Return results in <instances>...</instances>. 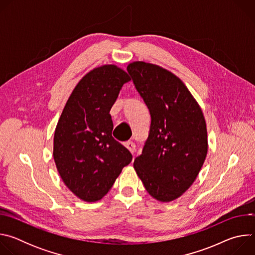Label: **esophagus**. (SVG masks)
<instances>
[{
  "label": "esophagus",
  "instance_id": "obj_1",
  "mask_svg": "<svg viewBox=\"0 0 255 255\" xmlns=\"http://www.w3.org/2000/svg\"><path fill=\"white\" fill-rule=\"evenodd\" d=\"M125 146L128 148V150L133 154L135 152V144L133 141H127L125 142Z\"/></svg>",
  "mask_w": 255,
  "mask_h": 255
}]
</instances>
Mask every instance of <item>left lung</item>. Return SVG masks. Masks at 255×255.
Segmentation results:
<instances>
[{
  "instance_id": "1",
  "label": "left lung",
  "mask_w": 255,
  "mask_h": 255,
  "mask_svg": "<svg viewBox=\"0 0 255 255\" xmlns=\"http://www.w3.org/2000/svg\"><path fill=\"white\" fill-rule=\"evenodd\" d=\"M127 69L151 115L149 136L134 160V169L152 198L174 201L194 184L207 156L203 111L171 71L139 60Z\"/></svg>"
}]
</instances>
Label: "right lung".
<instances>
[{"label": "right lung", "mask_w": 255, "mask_h": 255, "mask_svg": "<svg viewBox=\"0 0 255 255\" xmlns=\"http://www.w3.org/2000/svg\"><path fill=\"white\" fill-rule=\"evenodd\" d=\"M123 68L104 64L90 70L72 90L57 122L53 158L64 185L79 199L95 203L110 191L132 154L112 136L110 110L122 86Z\"/></svg>", "instance_id": "obj_1"}]
</instances>
